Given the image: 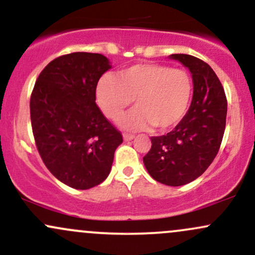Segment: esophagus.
<instances>
[{
  "label": "esophagus",
  "instance_id": "1",
  "mask_svg": "<svg viewBox=\"0 0 255 255\" xmlns=\"http://www.w3.org/2000/svg\"><path fill=\"white\" fill-rule=\"evenodd\" d=\"M123 138H124V141H131V139L135 138V136L130 135V133H124V135H123Z\"/></svg>",
  "mask_w": 255,
  "mask_h": 255
}]
</instances>
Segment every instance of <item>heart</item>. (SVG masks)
Wrapping results in <instances>:
<instances>
[{"mask_svg": "<svg viewBox=\"0 0 255 255\" xmlns=\"http://www.w3.org/2000/svg\"><path fill=\"white\" fill-rule=\"evenodd\" d=\"M191 96L193 81L187 71L156 64L130 66L117 76L106 73L96 85L97 105L111 119H118L135 100L137 107L120 120L131 131L174 127L187 114Z\"/></svg>", "mask_w": 255, "mask_h": 255, "instance_id": "heart-1", "label": "heart"}]
</instances>
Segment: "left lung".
<instances>
[{
    "instance_id": "8db88e82",
    "label": "left lung",
    "mask_w": 255,
    "mask_h": 255,
    "mask_svg": "<svg viewBox=\"0 0 255 255\" xmlns=\"http://www.w3.org/2000/svg\"><path fill=\"white\" fill-rule=\"evenodd\" d=\"M170 58L189 68L193 101L171 132L150 137L151 148L143 162L155 181L179 187L201 176L218 154L228 102L222 83L210 65L188 54H172Z\"/></svg>"
}]
</instances>
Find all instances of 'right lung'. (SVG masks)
<instances>
[{
	"mask_svg": "<svg viewBox=\"0 0 255 255\" xmlns=\"http://www.w3.org/2000/svg\"><path fill=\"white\" fill-rule=\"evenodd\" d=\"M111 64L96 53H71L43 68L30 100L39 155L54 177L74 189H90L108 177L120 131L97 107L96 85Z\"/></svg>",
	"mask_w": 255,
	"mask_h": 255,
	"instance_id": "right-lung-1",
	"label": "right lung"
}]
</instances>
